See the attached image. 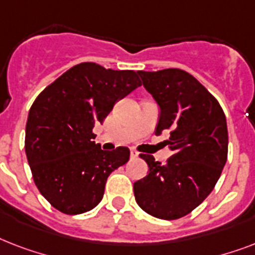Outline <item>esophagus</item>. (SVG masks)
<instances>
[{
  "mask_svg": "<svg viewBox=\"0 0 255 255\" xmlns=\"http://www.w3.org/2000/svg\"><path fill=\"white\" fill-rule=\"evenodd\" d=\"M139 157V152L135 151V149H132L131 151V159H137Z\"/></svg>",
  "mask_w": 255,
  "mask_h": 255,
  "instance_id": "1",
  "label": "esophagus"
}]
</instances>
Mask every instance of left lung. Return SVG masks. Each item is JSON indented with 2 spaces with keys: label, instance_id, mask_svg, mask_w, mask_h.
I'll return each mask as SVG.
<instances>
[{
  "label": "left lung",
  "instance_id": "left-lung-1",
  "mask_svg": "<svg viewBox=\"0 0 255 255\" xmlns=\"http://www.w3.org/2000/svg\"><path fill=\"white\" fill-rule=\"evenodd\" d=\"M160 106L155 133L170 131L172 156L163 165L141 153L149 173L133 184L136 202L161 220H177L196 209L217 184L228 160V126L217 99L180 69L139 71Z\"/></svg>",
  "mask_w": 255,
  "mask_h": 255
}]
</instances>
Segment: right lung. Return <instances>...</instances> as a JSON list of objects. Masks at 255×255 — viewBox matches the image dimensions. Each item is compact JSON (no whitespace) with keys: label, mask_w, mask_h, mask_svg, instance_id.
Wrapping results in <instances>:
<instances>
[{"label":"right lung","mask_w":255,"mask_h":255,"mask_svg":"<svg viewBox=\"0 0 255 255\" xmlns=\"http://www.w3.org/2000/svg\"><path fill=\"white\" fill-rule=\"evenodd\" d=\"M139 86L133 70L85 62L34 100L26 123V157L38 190L55 209L65 214L94 209L103 198L108 176L129 160L127 147L103 151L94 141L92 128Z\"/></svg>","instance_id":"add662e5"}]
</instances>
